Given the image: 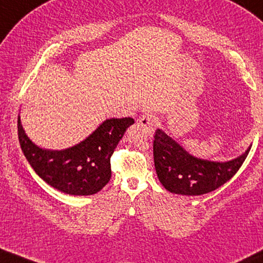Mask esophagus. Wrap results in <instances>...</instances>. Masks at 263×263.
Listing matches in <instances>:
<instances>
[{"instance_id": "34e87169", "label": "esophagus", "mask_w": 263, "mask_h": 263, "mask_svg": "<svg viewBox=\"0 0 263 263\" xmlns=\"http://www.w3.org/2000/svg\"><path fill=\"white\" fill-rule=\"evenodd\" d=\"M139 123L142 126L147 128L148 131L152 132L155 130V127L158 126L159 121L157 116H154L153 114H149V112H145L144 115H141V117L139 118Z\"/></svg>"}]
</instances>
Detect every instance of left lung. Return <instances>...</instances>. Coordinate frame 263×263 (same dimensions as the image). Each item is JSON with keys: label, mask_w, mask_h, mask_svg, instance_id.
<instances>
[{"label": "left lung", "mask_w": 263, "mask_h": 263, "mask_svg": "<svg viewBox=\"0 0 263 263\" xmlns=\"http://www.w3.org/2000/svg\"><path fill=\"white\" fill-rule=\"evenodd\" d=\"M251 151L231 161L217 162L195 158L161 130L153 140L154 166L159 181L173 194L198 196L216 190L235 175Z\"/></svg>", "instance_id": "8db88e82"}]
</instances>
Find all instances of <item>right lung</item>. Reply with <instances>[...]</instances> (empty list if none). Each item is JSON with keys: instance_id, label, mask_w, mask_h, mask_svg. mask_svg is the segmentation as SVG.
Segmentation results:
<instances>
[{"instance_id": "add662e5", "label": "right lung", "mask_w": 263, "mask_h": 263, "mask_svg": "<svg viewBox=\"0 0 263 263\" xmlns=\"http://www.w3.org/2000/svg\"><path fill=\"white\" fill-rule=\"evenodd\" d=\"M133 123L131 117L106 119L80 144L61 151L34 145L25 135L20 116L17 126L21 148L39 177L65 194L88 196L99 193L110 181L111 155Z\"/></svg>"}]
</instances>
